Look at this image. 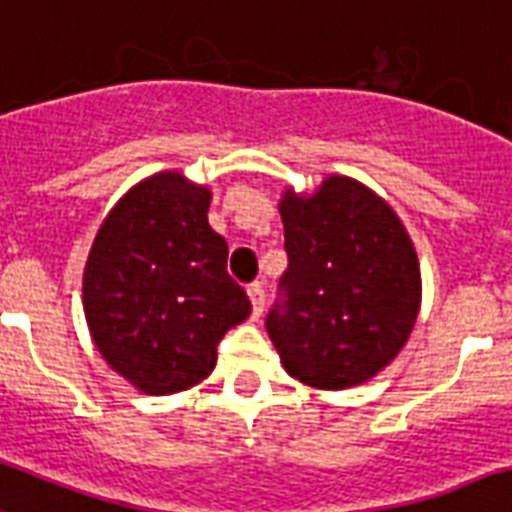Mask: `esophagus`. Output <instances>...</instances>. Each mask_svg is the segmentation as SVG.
I'll list each match as a JSON object with an SVG mask.
<instances>
[{
  "mask_svg": "<svg viewBox=\"0 0 512 512\" xmlns=\"http://www.w3.org/2000/svg\"><path fill=\"white\" fill-rule=\"evenodd\" d=\"M248 298H251L253 317H259L261 309H264V288H261V285H251V288H248Z\"/></svg>",
  "mask_w": 512,
  "mask_h": 512,
  "instance_id": "obj_1",
  "label": "esophagus"
}]
</instances>
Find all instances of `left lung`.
<instances>
[{"mask_svg": "<svg viewBox=\"0 0 512 512\" xmlns=\"http://www.w3.org/2000/svg\"><path fill=\"white\" fill-rule=\"evenodd\" d=\"M285 306L267 317L290 378L320 391L362 386L386 370L418 322L423 280L410 232L357 179L327 174L280 198Z\"/></svg>", "mask_w": 512, "mask_h": 512, "instance_id": "8db88e82", "label": "left lung"}]
</instances>
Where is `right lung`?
I'll use <instances>...</instances> for the list:
<instances>
[{
	"mask_svg": "<svg viewBox=\"0 0 512 512\" xmlns=\"http://www.w3.org/2000/svg\"><path fill=\"white\" fill-rule=\"evenodd\" d=\"M211 190L158 171L118 198L84 267L94 346L137 391L169 396L214 372L216 346L251 314L227 275V240L208 224Z\"/></svg>",
	"mask_w": 512,
	"mask_h": 512,
	"instance_id": "obj_1",
	"label": "right lung"
}]
</instances>
